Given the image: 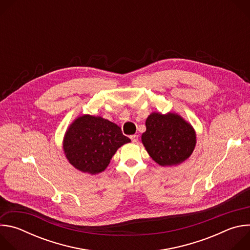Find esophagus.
I'll list each match as a JSON object with an SVG mask.
<instances>
[{"instance_id":"34e87169","label":"esophagus","mask_w":250,"mask_h":250,"mask_svg":"<svg viewBox=\"0 0 250 250\" xmlns=\"http://www.w3.org/2000/svg\"><path fill=\"white\" fill-rule=\"evenodd\" d=\"M130 139H131V141L133 142V144H136V142L138 141V135H136V134L130 135Z\"/></svg>"}]
</instances>
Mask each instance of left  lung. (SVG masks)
<instances>
[{"label": "left lung", "mask_w": 250, "mask_h": 250, "mask_svg": "<svg viewBox=\"0 0 250 250\" xmlns=\"http://www.w3.org/2000/svg\"><path fill=\"white\" fill-rule=\"evenodd\" d=\"M142 144L151 158L161 166H172L185 161L196 146V135L191 125L180 116L152 113L146 122Z\"/></svg>", "instance_id": "obj_1"}]
</instances>
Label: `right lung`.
<instances>
[{
	"mask_svg": "<svg viewBox=\"0 0 250 250\" xmlns=\"http://www.w3.org/2000/svg\"><path fill=\"white\" fill-rule=\"evenodd\" d=\"M129 141L116 124L101 117L85 115L70 125L63 148L67 159L75 168L97 174L109 165L117 149Z\"/></svg>",
	"mask_w": 250,
	"mask_h": 250,
	"instance_id": "add662e5",
	"label": "right lung"
}]
</instances>
